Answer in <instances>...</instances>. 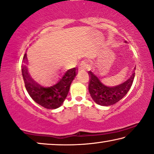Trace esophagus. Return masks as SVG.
<instances>
[{
  "label": "esophagus",
  "instance_id": "34e87169",
  "mask_svg": "<svg viewBox=\"0 0 154 154\" xmlns=\"http://www.w3.org/2000/svg\"><path fill=\"white\" fill-rule=\"evenodd\" d=\"M86 63L84 61H82L79 65V69L80 70H86Z\"/></svg>",
  "mask_w": 154,
  "mask_h": 154
}]
</instances>
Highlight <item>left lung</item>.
<instances>
[{
    "instance_id": "8db88e82",
    "label": "left lung",
    "mask_w": 154,
    "mask_h": 154,
    "mask_svg": "<svg viewBox=\"0 0 154 154\" xmlns=\"http://www.w3.org/2000/svg\"><path fill=\"white\" fill-rule=\"evenodd\" d=\"M135 68L136 67L119 79H112L105 75L98 74L94 70H90L88 91L92 99L102 106L112 105L117 103L131 88L135 77Z\"/></svg>"
}]
</instances>
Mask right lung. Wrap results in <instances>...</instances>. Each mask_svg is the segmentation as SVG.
<instances>
[{"instance_id": "add662e5", "label": "right lung", "mask_w": 154, "mask_h": 154, "mask_svg": "<svg viewBox=\"0 0 154 154\" xmlns=\"http://www.w3.org/2000/svg\"><path fill=\"white\" fill-rule=\"evenodd\" d=\"M23 63H27L26 54L23 56ZM77 69L73 68L67 70L49 86H42L32 79L25 65L22 66V76L25 87L32 99L45 108L54 109L59 107L66 98L71 83L76 76Z\"/></svg>"}]
</instances>
